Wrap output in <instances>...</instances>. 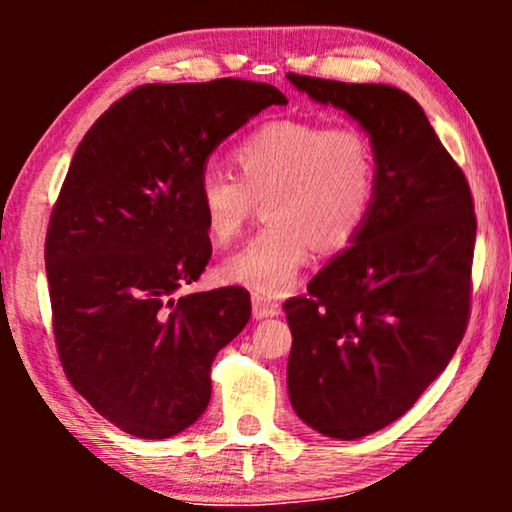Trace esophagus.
Returning a JSON list of instances; mask_svg holds the SVG:
<instances>
[{
	"label": "esophagus",
	"instance_id": "esophagus-1",
	"mask_svg": "<svg viewBox=\"0 0 512 512\" xmlns=\"http://www.w3.org/2000/svg\"><path fill=\"white\" fill-rule=\"evenodd\" d=\"M251 310H254V319L261 321V319L277 317V314L282 312V307H279L277 300H270L256 293V296H251Z\"/></svg>",
	"mask_w": 512,
	"mask_h": 512
}]
</instances>
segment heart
Instances as JSON below:
<instances>
[{
	"instance_id": "heart-1",
	"label": "heart",
	"mask_w": 512,
	"mask_h": 512,
	"mask_svg": "<svg viewBox=\"0 0 512 512\" xmlns=\"http://www.w3.org/2000/svg\"><path fill=\"white\" fill-rule=\"evenodd\" d=\"M230 158L235 177L207 170L195 191L209 240L240 235L256 200H265L270 226L219 265L223 282L282 296L317 242L342 249L366 226L377 172L373 146L354 125L272 121L242 137Z\"/></svg>"
}]
</instances>
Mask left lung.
<instances>
[{"label": "left lung", "mask_w": 512, "mask_h": 512, "mask_svg": "<svg viewBox=\"0 0 512 512\" xmlns=\"http://www.w3.org/2000/svg\"><path fill=\"white\" fill-rule=\"evenodd\" d=\"M300 93L361 125L375 156V202L356 240L284 303L296 415L335 440L403 417L443 373L468 324L471 188L424 109L384 83L286 74Z\"/></svg>", "instance_id": "8db88e82"}]
</instances>
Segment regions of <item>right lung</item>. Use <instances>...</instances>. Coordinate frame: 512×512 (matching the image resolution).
I'll return each instance as SVG.
<instances>
[{
	"label": "right lung",
	"mask_w": 512,
	"mask_h": 512,
	"mask_svg": "<svg viewBox=\"0 0 512 512\" xmlns=\"http://www.w3.org/2000/svg\"><path fill=\"white\" fill-rule=\"evenodd\" d=\"M272 104L286 97L268 83H149L74 153L46 235L55 345L72 387L130 436L198 422L214 356L251 317L242 286L177 293L212 258L195 200L209 156Z\"/></svg>",
	"instance_id": "add662e5"
}]
</instances>
